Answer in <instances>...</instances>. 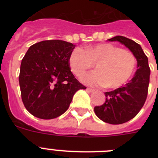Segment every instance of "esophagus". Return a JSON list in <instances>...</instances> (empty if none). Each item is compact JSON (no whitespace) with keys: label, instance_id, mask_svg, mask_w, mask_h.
I'll use <instances>...</instances> for the list:
<instances>
[{"label":"esophagus","instance_id":"esophagus-1","mask_svg":"<svg viewBox=\"0 0 158 158\" xmlns=\"http://www.w3.org/2000/svg\"><path fill=\"white\" fill-rule=\"evenodd\" d=\"M87 91H89V92H91V93H93V92H94L95 90L93 89H90V88H87Z\"/></svg>","mask_w":158,"mask_h":158}]
</instances>
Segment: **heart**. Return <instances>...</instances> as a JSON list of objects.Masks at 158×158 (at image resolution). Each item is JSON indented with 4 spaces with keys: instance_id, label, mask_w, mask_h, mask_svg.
Masks as SVG:
<instances>
[{
    "instance_id": "b5f03b06",
    "label": "heart",
    "mask_w": 158,
    "mask_h": 158,
    "mask_svg": "<svg viewBox=\"0 0 158 158\" xmlns=\"http://www.w3.org/2000/svg\"><path fill=\"white\" fill-rule=\"evenodd\" d=\"M69 64L72 72L81 76L95 64L96 71L81 77L84 84L117 89L126 85L135 74L137 59L132 53L111 43L89 46L86 50L76 47L71 51Z\"/></svg>"
}]
</instances>
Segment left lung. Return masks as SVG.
Instances as JSON below:
<instances>
[{"instance_id":"obj_1","label":"left lung","mask_w":158,"mask_h":158,"mask_svg":"<svg viewBox=\"0 0 158 158\" xmlns=\"http://www.w3.org/2000/svg\"><path fill=\"white\" fill-rule=\"evenodd\" d=\"M119 42L132 52L137 59L134 77L119 89L105 93L106 100L101 106H96V116L110 124H122L136 116L145 104L150 83V69L148 58L139 44L124 36L118 35L107 40Z\"/></svg>"}]
</instances>
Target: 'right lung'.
Masks as SVG:
<instances>
[{
    "label": "right lung",
    "mask_w": 158,
    "mask_h": 158,
    "mask_svg": "<svg viewBox=\"0 0 158 158\" xmlns=\"http://www.w3.org/2000/svg\"><path fill=\"white\" fill-rule=\"evenodd\" d=\"M74 48L62 40H45L29 47L22 59L19 82L23 103L32 115L57 118L69 108L75 93L86 89L69 68Z\"/></svg>",
    "instance_id": "obj_1"
}]
</instances>
